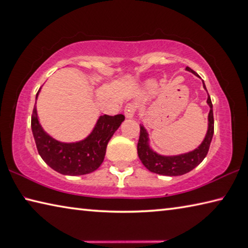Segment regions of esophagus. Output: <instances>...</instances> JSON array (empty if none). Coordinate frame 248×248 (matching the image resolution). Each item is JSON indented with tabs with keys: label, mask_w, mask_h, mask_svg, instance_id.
<instances>
[{
	"label": "esophagus",
	"mask_w": 248,
	"mask_h": 248,
	"mask_svg": "<svg viewBox=\"0 0 248 248\" xmlns=\"http://www.w3.org/2000/svg\"><path fill=\"white\" fill-rule=\"evenodd\" d=\"M135 112H136V107L131 104H129L125 106L124 108V116L125 118H129V119H131L135 116Z\"/></svg>",
	"instance_id": "esophagus-1"
}]
</instances>
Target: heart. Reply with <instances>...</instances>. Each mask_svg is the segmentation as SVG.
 Returning <instances> with one entry per match:
<instances>
[{
  "label": "heart",
  "mask_w": 248,
  "mask_h": 248,
  "mask_svg": "<svg viewBox=\"0 0 248 248\" xmlns=\"http://www.w3.org/2000/svg\"><path fill=\"white\" fill-rule=\"evenodd\" d=\"M155 82L153 80H149L147 82V87H145V89H147L148 92H151V90L155 89Z\"/></svg>",
  "instance_id": "1"
}]
</instances>
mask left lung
Returning <instances> with one entry per match:
<instances>
[{
  "label": "left lung",
  "mask_w": 248,
  "mask_h": 248,
  "mask_svg": "<svg viewBox=\"0 0 248 248\" xmlns=\"http://www.w3.org/2000/svg\"><path fill=\"white\" fill-rule=\"evenodd\" d=\"M186 70L194 74L195 76L199 77L193 69L186 67ZM203 82V87L206 90L205 84ZM207 93V90H206ZM207 105L210 107L209 112V124H207V131L205 138L203 139L202 143L195 148L194 150L188 151L186 153H181L176 155H163L160 153L155 152L150 145V138L147 129L144 128L143 124H140V137L138 141V155L143 166L148 169L149 171L153 173L168 175V176H178L183 175L193 170L195 167H198L205 158L207 152H209L210 144L214 133V118H213V105H212L211 97L207 93Z\"/></svg>",
  "instance_id": "obj_1"
}]
</instances>
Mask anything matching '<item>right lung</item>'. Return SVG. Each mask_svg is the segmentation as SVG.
Returning <instances> with one entry per match:
<instances>
[{
    "label": "right lung",
    "instance_id": "right-lung-1",
    "mask_svg": "<svg viewBox=\"0 0 248 248\" xmlns=\"http://www.w3.org/2000/svg\"><path fill=\"white\" fill-rule=\"evenodd\" d=\"M42 87L36 93V99ZM124 120V115L99 116L95 127L85 139L76 142H62L43 129L35 101L31 125L37 151L47 166L64 175H84L92 173L101 166L109 140Z\"/></svg>",
    "mask_w": 248,
    "mask_h": 248
}]
</instances>
